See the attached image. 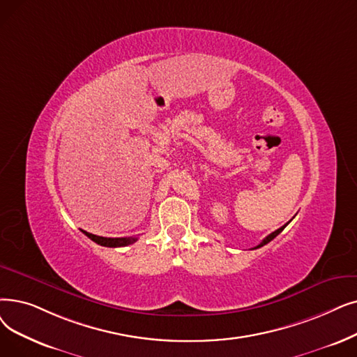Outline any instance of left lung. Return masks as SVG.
Instances as JSON below:
<instances>
[{"instance_id":"obj_1","label":"left lung","mask_w":357,"mask_h":357,"mask_svg":"<svg viewBox=\"0 0 357 357\" xmlns=\"http://www.w3.org/2000/svg\"><path fill=\"white\" fill-rule=\"evenodd\" d=\"M287 225H289V223H286V225H284V226H282L280 229H277V230H274V231H273V234H270V235H268L267 238H264V239H262V242H261L259 245H257V246L254 248V250H257V248H261V246H264V245H267L268 242H271V241H273V239H274V238H275V236H277L278 234H282V231H283V229H284V227H286Z\"/></svg>"}]
</instances>
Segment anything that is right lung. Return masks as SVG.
<instances>
[{"mask_svg": "<svg viewBox=\"0 0 357 357\" xmlns=\"http://www.w3.org/2000/svg\"><path fill=\"white\" fill-rule=\"evenodd\" d=\"M84 235L90 238L93 242H96L98 245L102 246H109V248H118V246H128L137 241V238H103V236H96L91 235L89 231H84Z\"/></svg>", "mask_w": 357, "mask_h": 357, "instance_id": "obj_1", "label": "right lung"}]
</instances>
